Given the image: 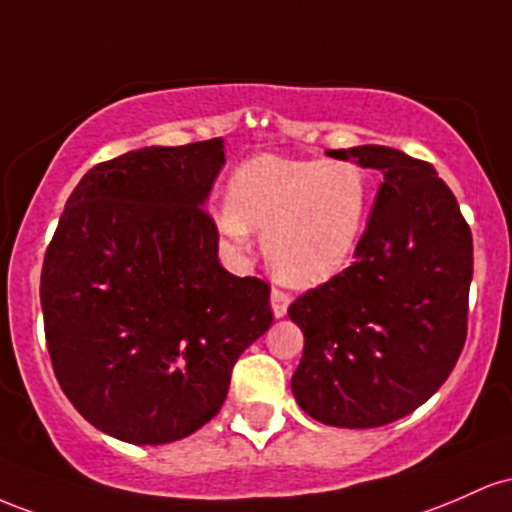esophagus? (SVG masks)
I'll use <instances>...</instances> for the list:
<instances>
[{"label": "esophagus", "mask_w": 512, "mask_h": 512, "mask_svg": "<svg viewBox=\"0 0 512 512\" xmlns=\"http://www.w3.org/2000/svg\"><path fill=\"white\" fill-rule=\"evenodd\" d=\"M287 307H290V295L283 290H273L271 292V309H273V317L280 319L287 314Z\"/></svg>", "instance_id": "1"}]
</instances>
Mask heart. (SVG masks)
<instances>
[{"label": "heart", "instance_id": "b5f03b06", "mask_svg": "<svg viewBox=\"0 0 512 512\" xmlns=\"http://www.w3.org/2000/svg\"><path fill=\"white\" fill-rule=\"evenodd\" d=\"M229 208L217 217L237 254L263 232L268 266L287 285L317 287L341 273L358 249L370 210L365 171L341 159L256 154L237 166L227 186Z\"/></svg>", "mask_w": 512, "mask_h": 512}]
</instances>
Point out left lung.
<instances>
[{
    "label": "left lung",
    "instance_id": "left-lung-1",
    "mask_svg": "<svg viewBox=\"0 0 512 512\" xmlns=\"http://www.w3.org/2000/svg\"><path fill=\"white\" fill-rule=\"evenodd\" d=\"M326 154L382 183L353 266L287 309L304 333L292 394L326 426H387L426 404L462 353L472 232L428 162L382 145Z\"/></svg>",
    "mask_w": 512,
    "mask_h": 512
}]
</instances>
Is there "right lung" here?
<instances>
[{"mask_svg": "<svg viewBox=\"0 0 512 512\" xmlns=\"http://www.w3.org/2000/svg\"><path fill=\"white\" fill-rule=\"evenodd\" d=\"M225 140L145 147L77 183L40 275L62 392L101 433L164 445L203 428L273 324L271 287L217 258L205 203Z\"/></svg>", "mask_w": 512, "mask_h": 512, "instance_id": "right-lung-1", "label": "right lung"}]
</instances>
